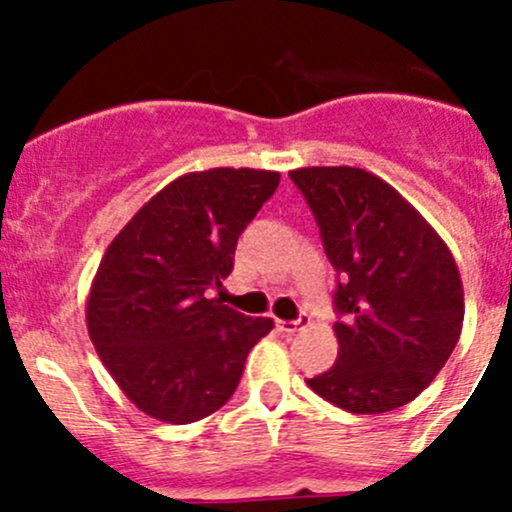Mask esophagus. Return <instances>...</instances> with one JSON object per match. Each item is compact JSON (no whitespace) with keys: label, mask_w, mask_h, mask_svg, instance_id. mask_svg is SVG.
<instances>
[{"label":"esophagus","mask_w":512,"mask_h":512,"mask_svg":"<svg viewBox=\"0 0 512 512\" xmlns=\"http://www.w3.org/2000/svg\"><path fill=\"white\" fill-rule=\"evenodd\" d=\"M275 324H277V329H280V332H285V334H294V332H299V329H302V327H307V324H309V317L292 319V322H287V319H275Z\"/></svg>","instance_id":"obj_1"}]
</instances>
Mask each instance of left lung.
<instances>
[{"instance_id":"left-lung-1","label":"left lung","mask_w":512,"mask_h":512,"mask_svg":"<svg viewBox=\"0 0 512 512\" xmlns=\"http://www.w3.org/2000/svg\"><path fill=\"white\" fill-rule=\"evenodd\" d=\"M342 277L337 364L309 389L352 414L414 401L463 329V282L451 250L386 180L352 165L289 170Z\"/></svg>"}]
</instances>
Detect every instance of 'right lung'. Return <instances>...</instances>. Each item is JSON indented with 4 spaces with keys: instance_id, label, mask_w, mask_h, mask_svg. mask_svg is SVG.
<instances>
[{
    "instance_id": "obj_1",
    "label": "right lung",
    "mask_w": 512,
    "mask_h": 512,
    "mask_svg": "<svg viewBox=\"0 0 512 512\" xmlns=\"http://www.w3.org/2000/svg\"><path fill=\"white\" fill-rule=\"evenodd\" d=\"M277 185L275 170L185 173L103 252L86 327L108 374L143 414L193 423L235 394L272 319L245 317L208 292L232 272L237 237Z\"/></svg>"
}]
</instances>
